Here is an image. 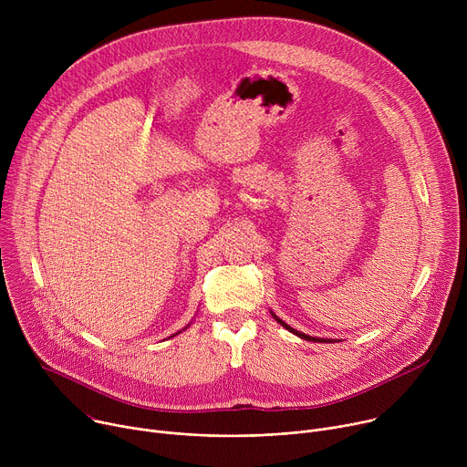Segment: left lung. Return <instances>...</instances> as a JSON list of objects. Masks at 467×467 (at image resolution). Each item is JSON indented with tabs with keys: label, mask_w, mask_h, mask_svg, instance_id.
I'll use <instances>...</instances> for the list:
<instances>
[{
	"label": "left lung",
	"mask_w": 467,
	"mask_h": 467,
	"mask_svg": "<svg viewBox=\"0 0 467 467\" xmlns=\"http://www.w3.org/2000/svg\"><path fill=\"white\" fill-rule=\"evenodd\" d=\"M272 316L277 319V323H281L285 328H288L290 332H294V335L296 337H299V338H303V340H308V342H321V344H332V342H335V340H328V338H314V337H308V335H303V332H299V330H296V328H292L290 325H286L283 319H279L274 312H272Z\"/></svg>",
	"instance_id": "left-lung-1"
}]
</instances>
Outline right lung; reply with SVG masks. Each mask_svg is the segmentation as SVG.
Wrapping results in <instances>:
<instances>
[{
    "mask_svg": "<svg viewBox=\"0 0 467 467\" xmlns=\"http://www.w3.org/2000/svg\"><path fill=\"white\" fill-rule=\"evenodd\" d=\"M173 337H175V335H173Z\"/></svg>",
    "mask_w": 467,
    "mask_h": 467,
    "instance_id": "add662e5",
    "label": "right lung"
}]
</instances>
